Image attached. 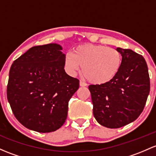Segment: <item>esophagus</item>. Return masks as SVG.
<instances>
[{"label": "esophagus", "mask_w": 156, "mask_h": 156, "mask_svg": "<svg viewBox=\"0 0 156 156\" xmlns=\"http://www.w3.org/2000/svg\"><path fill=\"white\" fill-rule=\"evenodd\" d=\"M79 85L81 87H86L87 86V83H85V82H83V81H80Z\"/></svg>", "instance_id": "obj_1"}]
</instances>
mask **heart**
<instances>
[{
  "mask_svg": "<svg viewBox=\"0 0 156 156\" xmlns=\"http://www.w3.org/2000/svg\"><path fill=\"white\" fill-rule=\"evenodd\" d=\"M65 64L71 73L82 67V74L90 82L107 83L117 75L122 64V55L116 48L100 45L84 44L67 53Z\"/></svg>",
  "mask_w": 156,
  "mask_h": 156,
  "instance_id": "1",
  "label": "heart"
}]
</instances>
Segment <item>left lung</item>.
Wrapping results in <instances>:
<instances>
[{
	"label": "left lung",
	"mask_w": 156,
	"mask_h": 156,
	"mask_svg": "<svg viewBox=\"0 0 156 156\" xmlns=\"http://www.w3.org/2000/svg\"><path fill=\"white\" fill-rule=\"evenodd\" d=\"M122 64L107 83L90 85L93 115L100 125L117 129L140 116L150 93L148 67L143 56L131 49L117 48Z\"/></svg>",
	"instance_id": "8db88e82"
}]
</instances>
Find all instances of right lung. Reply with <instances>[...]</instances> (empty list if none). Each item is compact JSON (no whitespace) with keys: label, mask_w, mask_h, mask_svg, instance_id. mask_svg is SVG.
I'll return each instance as SVG.
<instances>
[{"label":"right lung","mask_w":156,"mask_h":156,"mask_svg":"<svg viewBox=\"0 0 156 156\" xmlns=\"http://www.w3.org/2000/svg\"><path fill=\"white\" fill-rule=\"evenodd\" d=\"M56 43L32 47L11 66L7 99L13 114L35 132H55L65 122L79 80L66 73V55Z\"/></svg>","instance_id":"right-lung-1"}]
</instances>
